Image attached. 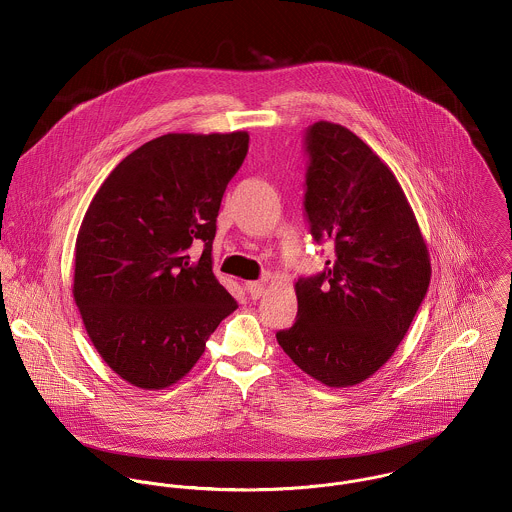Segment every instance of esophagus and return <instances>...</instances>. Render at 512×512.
<instances>
[{"mask_svg": "<svg viewBox=\"0 0 512 512\" xmlns=\"http://www.w3.org/2000/svg\"><path fill=\"white\" fill-rule=\"evenodd\" d=\"M246 292H248L252 299H258V297H262L264 292H266V284H262V282H248L246 284Z\"/></svg>", "mask_w": 512, "mask_h": 512, "instance_id": "obj_1", "label": "esophagus"}]
</instances>
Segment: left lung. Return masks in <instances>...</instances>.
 <instances>
[{"label":"left lung","instance_id":"left-lung-1","mask_svg":"<svg viewBox=\"0 0 512 512\" xmlns=\"http://www.w3.org/2000/svg\"><path fill=\"white\" fill-rule=\"evenodd\" d=\"M305 146V213L335 260L295 282L297 321L276 339L305 374L347 388L386 365L408 333L430 286V252L396 175L359 136L321 120Z\"/></svg>","mask_w":512,"mask_h":512}]
</instances>
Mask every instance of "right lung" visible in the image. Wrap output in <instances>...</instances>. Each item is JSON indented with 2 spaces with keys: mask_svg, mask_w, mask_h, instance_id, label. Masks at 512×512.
<instances>
[{
  "mask_svg": "<svg viewBox=\"0 0 512 512\" xmlns=\"http://www.w3.org/2000/svg\"><path fill=\"white\" fill-rule=\"evenodd\" d=\"M248 142V132L159 136L124 157L86 209L74 301L98 355L132 386L181 380L238 307L213 274V240Z\"/></svg>",
  "mask_w": 512,
  "mask_h": 512,
  "instance_id": "1",
  "label": "right lung"
}]
</instances>
